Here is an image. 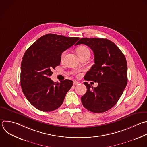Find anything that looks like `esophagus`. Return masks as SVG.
Masks as SVG:
<instances>
[{"label": "esophagus", "instance_id": "34e87169", "mask_svg": "<svg viewBox=\"0 0 147 147\" xmlns=\"http://www.w3.org/2000/svg\"><path fill=\"white\" fill-rule=\"evenodd\" d=\"M78 84H80V82L78 81H77L76 80H73V85H78Z\"/></svg>", "mask_w": 147, "mask_h": 147}]
</instances>
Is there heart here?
Wrapping results in <instances>:
<instances>
[{"label": "heart", "instance_id": "b5f03b06", "mask_svg": "<svg viewBox=\"0 0 147 147\" xmlns=\"http://www.w3.org/2000/svg\"><path fill=\"white\" fill-rule=\"evenodd\" d=\"M66 51H64L62 54V55H61V59H62L65 55V54H66ZM76 52L77 53V54L78 55L79 57L84 55V54H88V53H90V51L89 50V49L86 47L85 46H84V45H80L79 47H78L77 48H76Z\"/></svg>", "mask_w": 147, "mask_h": 147}]
</instances>
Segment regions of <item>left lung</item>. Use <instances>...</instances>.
<instances>
[{
    "label": "left lung",
    "instance_id": "left-lung-1",
    "mask_svg": "<svg viewBox=\"0 0 147 147\" xmlns=\"http://www.w3.org/2000/svg\"><path fill=\"white\" fill-rule=\"evenodd\" d=\"M85 44L94 54V64L85 76L86 81L98 82L96 88L84 82L87 91L81 98L89 111L101 113L114 107L127 83L126 58L113 42L106 38H82L76 45Z\"/></svg>",
    "mask_w": 147,
    "mask_h": 147
}]
</instances>
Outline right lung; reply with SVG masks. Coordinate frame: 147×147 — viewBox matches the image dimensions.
Listing matches in <instances>:
<instances>
[{"label":"right lung","mask_w":147,"mask_h":147,"mask_svg":"<svg viewBox=\"0 0 147 147\" xmlns=\"http://www.w3.org/2000/svg\"><path fill=\"white\" fill-rule=\"evenodd\" d=\"M78 37L47 34L37 39L26 51L21 66V86L27 100L36 109L52 111L63 103L73 81L54 82L50 77L60 65L62 53Z\"/></svg>","instance_id":"add662e5"}]
</instances>
